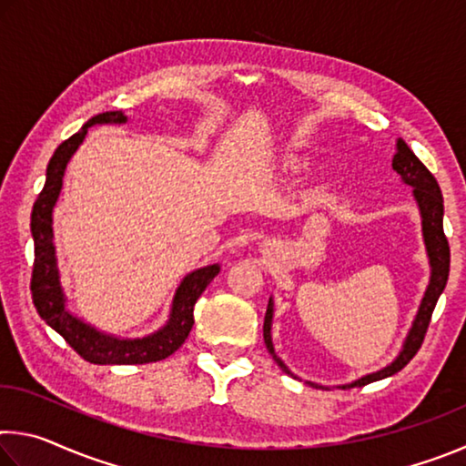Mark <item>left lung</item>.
I'll use <instances>...</instances> for the list:
<instances>
[{
	"label": "left lung",
	"mask_w": 466,
	"mask_h": 466,
	"mask_svg": "<svg viewBox=\"0 0 466 466\" xmlns=\"http://www.w3.org/2000/svg\"><path fill=\"white\" fill-rule=\"evenodd\" d=\"M392 168L399 172L400 178H403L407 185L413 187L415 201H417V205H420V211H421L423 238H425V248H428V255H430L431 279H430L428 291H425V296L421 299L420 312H417L413 327H411V330H409V337L405 341L403 351H400V356L394 360L390 366L380 370V372L360 378L358 382H351L350 386H366L374 380L389 378L392 374H397L399 370H403L409 361L415 358V353L420 351V347L423 343L425 333H428L431 312H433V309H436L438 298L446 288L448 271H451V247H448V238L444 234V199H441L438 180L433 178L431 172L423 167V162L411 152V147H409L403 139H399V144H397V154H394V157H392ZM271 317H273V304L269 299V306H267V314H265V325H263L265 345L283 372L291 374L288 366L283 364V361L275 356V351H273Z\"/></svg>",
	"instance_id": "obj_1"
}]
</instances>
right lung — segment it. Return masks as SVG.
<instances>
[{
    "label": "right lung",
    "instance_id": "1",
    "mask_svg": "<svg viewBox=\"0 0 466 466\" xmlns=\"http://www.w3.org/2000/svg\"><path fill=\"white\" fill-rule=\"evenodd\" d=\"M121 110H108L100 113L84 125V127L74 133L72 137L63 141L55 149L49 167H46V180L43 191L38 193L33 205V216H30V230L35 238V263H33V278H30V294L36 312L51 329L66 339L69 347H74L77 356L84 358L90 364H149V361H160L175 353L180 345L185 343L193 329V309L195 302L209 286V281L219 273L218 265L203 267L191 275H187L185 281L177 289L175 304H172V314L168 325L157 333L133 339V341H121V339L108 337L98 333L96 329L86 325V322L72 317V312L66 309V298L59 286L57 263H55V247H53V205L57 201L63 172L74 156L77 146L88 133V127L96 123H125Z\"/></svg>",
    "mask_w": 466,
    "mask_h": 466
}]
</instances>
